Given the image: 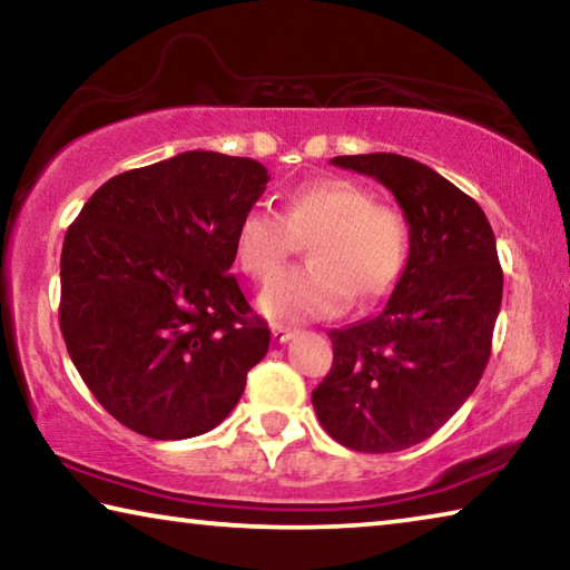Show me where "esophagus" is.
<instances>
[{
	"label": "esophagus",
	"instance_id": "obj_1",
	"mask_svg": "<svg viewBox=\"0 0 570 570\" xmlns=\"http://www.w3.org/2000/svg\"><path fill=\"white\" fill-rule=\"evenodd\" d=\"M272 336H274V342L284 344V342L292 340V336H296V330H292V326H284V324H274L272 326Z\"/></svg>",
	"mask_w": 570,
	"mask_h": 570
}]
</instances>
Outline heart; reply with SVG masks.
Masks as SVG:
<instances>
[{"instance_id":"b5f03b06","label":"heart","mask_w":570,"mask_h":570,"mask_svg":"<svg viewBox=\"0 0 570 570\" xmlns=\"http://www.w3.org/2000/svg\"><path fill=\"white\" fill-rule=\"evenodd\" d=\"M313 238V264L274 278L258 306L278 322L330 320L356 294L362 304L397 286L410 256V220L400 208L377 204V193L346 178L302 183L286 193L284 216L250 206L238 218L234 248L240 268L268 282Z\"/></svg>"}]
</instances>
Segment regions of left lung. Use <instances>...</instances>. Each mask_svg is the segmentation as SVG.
<instances>
[{"mask_svg": "<svg viewBox=\"0 0 570 570\" xmlns=\"http://www.w3.org/2000/svg\"><path fill=\"white\" fill-rule=\"evenodd\" d=\"M377 178L410 220V256L372 320L330 332L332 370L312 392L322 428L356 452L407 450L445 424L485 372L503 268L482 208L397 153L336 156Z\"/></svg>", "mask_w": 570, "mask_h": 570, "instance_id": "left-lung-1", "label": "left lung"}]
</instances>
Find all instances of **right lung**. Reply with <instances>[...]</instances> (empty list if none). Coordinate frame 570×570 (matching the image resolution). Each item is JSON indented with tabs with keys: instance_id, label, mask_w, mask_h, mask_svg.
<instances>
[{
	"instance_id": "right-lung-1",
	"label": "right lung",
	"mask_w": 570,
	"mask_h": 570,
	"mask_svg": "<svg viewBox=\"0 0 570 570\" xmlns=\"http://www.w3.org/2000/svg\"><path fill=\"white\" fill-rule=\"evenodd\" d=\"M262 163L188 150L125 170L67 228L60 330L105 410L153 440L228 417L272 342L230 274L234 234L266 190Z\"/></svg>"
}]
</instances>
